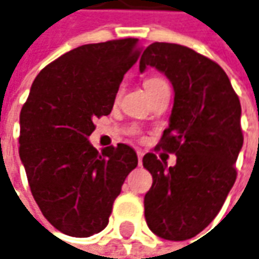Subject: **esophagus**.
<instances>
[{
  "mask_svg": "<svg viewBox=\"0 0 259 259\" xmlns=\"http://www.w3.org/2000/svg\"><path fill=\"white\" fill-rule=\"evenodd\" d=\"M137 155H138V162H140V165L142 164V157H144V152L142 151H137Z\"/></svg>",
  "mask_w": 259,
  "mask_h": 259,
  "instance_id": "34e87169",
  "label": "esophagus"
}]
</instances>
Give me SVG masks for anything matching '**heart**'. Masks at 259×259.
<instances>
[{
    "mask_svg": "<svg viewBox=\"0 0 259 259\" xmlns=\"http://www.w3.org/2000/svg\"><path fill=\"white\" fill-rule=\"evenodd\" d=\"M166 82L162 79V78L155 77V75H152V77H148L145 79V82H144V87H145V90L148 91V94L152 93L154 90H157L159 87H162V85H165Z\"/></svg>",
    "mask_w": 259,
    "mask_h": 259,
    "instance_id": "b5f03b06",
    "label": "heart"
}]
</instances>
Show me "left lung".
<instances>
[{"mask_svg": "<svg viewBox=\"0 0 259 259\" xmlns=\"http://www.w3.org/2000/svg\"><path fill=\"white\" fill-rule=\"evenodd\" d=\"M148 65L174 87L169 125L157 150L175 154L177 164L166 168L152 152L142 158L152 175L145 221L158 237L184 241L209 225L237 180L241 104L225 71L188 47L154 42L142 53L140 71Z\"/></svg>", "mask_w": 259, "mask_h": 259, "instance_id": "8db88e82", "label": "left lung"}]
</instances>
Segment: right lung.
<instances>
[{
    "instance_id": "obj_1",
    "label": "right lung",
    "mask_w": 259,
    "mask_h": 259,
    "mask_svg": "<svg viewBox=\"0 0 259 259\" xmlns=\"http://www.w3.org/2000/svg\"><path fill=\"white\" fill-rule=\"evenodd\" d=\"M137 38L81 45L34 79L20 114V158L41 212L67 235L108 225L126 175L138 165L125 144L94 148V121L108 115L119 84L140 57Z\"/></svg>"
}]
</instances>
